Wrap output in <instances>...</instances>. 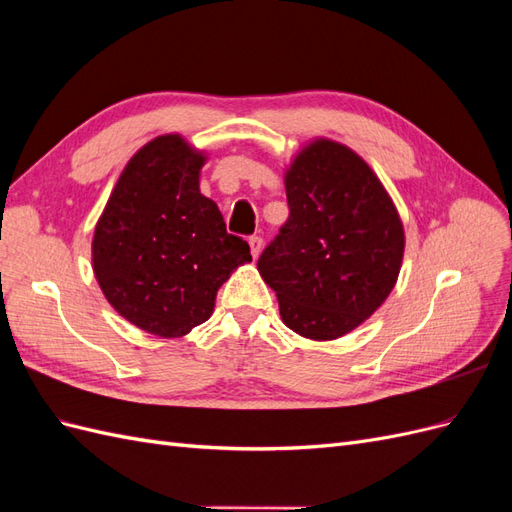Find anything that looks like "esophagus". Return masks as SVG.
Here are the masks:
<instances>
[{
    "instance_id": "esophagus-1",
    "label": "esophagus",
    "mask_w": 512,
    "mask_h": 512,
    "mask_svg": "<svg viewBox=\"0 0 512 512\" xmlns=\"http://www.w3.org/2000/svg\"><path fill=\"white\" fill-rule=\"evenodd\" d=\"M260 250H262V237H258V235L250 237V252H252L254 258H258Z\"/></svg>"
}]
</instances>
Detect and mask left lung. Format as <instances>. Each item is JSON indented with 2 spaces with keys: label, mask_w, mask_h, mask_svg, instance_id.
<instances>
[{
  "label": "left lung",
  "mask_w": 512,
  "mask_h": 512,
  "mask_svg": "<svg viewBox=\"0 0 512 512\" xmlns=\"http://www.w3.org/2000/svg\"><path fill=\"white\" fill-rule=\"evenodd\" d=\"M290 215L262 250L258 271L288 329L335 339L369 318L393 290L404 226L371 168L348 147L316 141L286 175Z\"/></svg>",
  "instance_id": "left-lung-1"
}]
</instances>
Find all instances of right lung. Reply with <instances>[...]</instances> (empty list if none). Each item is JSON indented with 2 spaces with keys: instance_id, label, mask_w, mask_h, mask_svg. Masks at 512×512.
I'll return each instance as SVG.
<instances>
[{
  "instance_id": "1",
  "label": "right lung",
  "mask_w": 512,
  "mask_h": 512,
  "mask_svg": "<svg viewBox=\"0 0 512 512\" xmlns=\"http://www.w3.org/2000/svg\"><path fill=\"white\" fill-rule=\"evenodd\" d=\"M205 158L181 136H158L123 168L94 235L96 280L117 312L151 335L181 337L203 324L250 245L226 232L200 194Z\"/></svg>"
}]
</instances>
